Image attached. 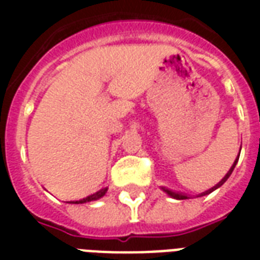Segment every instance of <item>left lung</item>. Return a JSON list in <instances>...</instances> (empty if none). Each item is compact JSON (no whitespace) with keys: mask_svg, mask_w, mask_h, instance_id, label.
Instances as JSON below:
<instances>
[{"mask_svg":"<svg viewBox=\"0 0 260 260\" xmlns=\"http://www.w3.org/2000/svg\"><path fill=\"white\" fill-rule=\"evenodd\" d=\"M235 164H237V160H235V163L233 164V167L230 169V171H229V173H227V175L224 177L223 180L220 181V182H218V184H217V185H216V186H213L212 189H209V191H206V192H203V193H201V196L207 195V193H210V192H212V191H214V189H216V188H218V186H220V185H223L224 182H225V180H227V178H229L230 175H231V173H233V170H234ZM164 191L167 192V193H169V195L171 196V198H175V199H188V196H186V195H182V193H177V192L170 191V189H164Z\"/></svg>","mask_w":260,"mask_h":260,"instance_id":"obj_1","label":"left lung"}]
</instances>
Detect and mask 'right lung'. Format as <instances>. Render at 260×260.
<instances>
[{
	"mask_svg": "<svg viewBox=\"0 0 260 260\" xmlns=\"http://www.w3.org/2000/svg\"><path fill=\"white\" fill-rule=\"evenodd\" d=\"M106 192H107V188H104L102 191L96 192V193H93V195L87 196L85 199H82V201H76V202H69V203H85V202H90V201H96V199H100L102 196L106 195Z\"/></svg>",
	"mask_w": 260,
	"mask_h": 260,
	"instance_id": "obj_1",
	"label": "right lung"
}]
</instances>
